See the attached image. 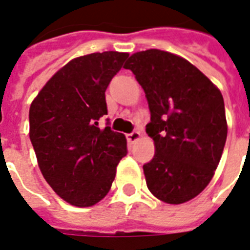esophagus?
Instances as JSON below:
<instances>
[{
  "instance_id": "obj_1",
  "label": "esophagus",
  "mask_w": 250,
  "mask_h": 250,
  "mask_svg": "<svg viewBox=\"0 0 250 250\" xmlns=\"http://www.w3.org/2000/svg\"><path fill=\"white\" fill-rule=\"evenodd\" d=\"M139 137H141V133H139V131H137V130L131 131V133L126 134L127 142H130V143H134L135 141H138Z\"/></svg>"
}]
</instances>
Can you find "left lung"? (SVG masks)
I'll return each mask as SVG.
<instances>
[{"label":"left lung","instance_id":"1","mask_svg":"<svg viewBox=\"0 0 250 250\" xmlns=\"http://www.w3.org/2000/svg\"><path fill=\"white\" fill-rule=\"evenodd\" d=\"M125 69L145 90L151 113L146 131L155 155L143 166L147 188L163 202L184 204L208 187L223 154V96L197 67L169 52H137Z\"/></svg>","mask_w":250,"mask_h":250}]
</instances>
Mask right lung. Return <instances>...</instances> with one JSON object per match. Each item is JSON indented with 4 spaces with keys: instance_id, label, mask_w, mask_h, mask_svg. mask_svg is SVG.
<instances>
[{
    "instance_id": "obj_1",
    "label": "right lung",
    "mask_w": 250,
    "mask_h": 250,
    "mask_svg": "<svg viewBox=\"0 0 250 250\" xmlns=\"http://www.w3.org/2000/svg\"><path fill=\"white\" fill-rule=\"evenodd\" d=\"M127 53L103 52L71 60L39 92L30 107V139L46 183L78 208L107 195L116 167L127 154L126 138L108 126L105 90Z\"/></svg>"
}]
</instances>
